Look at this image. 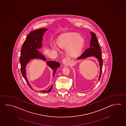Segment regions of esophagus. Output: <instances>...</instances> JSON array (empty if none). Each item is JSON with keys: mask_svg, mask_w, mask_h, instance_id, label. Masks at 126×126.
<instances>
[{"mask_svg": "<svg viewBox=\"0 0 126 126\" xmlns=\"http://www.w3.org/2000/svg\"><path fill=\"white\" fill-rule=\"evenodd\" d=\"M69 61V60L68 58H64V59L63 60H62V63H63V64H66L68 63Z\"/></svg>", "mask_w": 126, "mask_h": 126, "instance_id": "obj_1", "label": "esophagus"}]
</instances>
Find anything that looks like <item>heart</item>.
<instances>
[{
	"label": "heart",
	"mask_w": 126,
	"mask_h": 126,
	"mask_svg": "<svg viewBox=\"0 0 126 126\" xmlns=\"http://www.w3.org/2000/svg\"><path fill=\"white\" fill-rule=\"evenodd\" d=\"M58 46L62 48H66V52L71 56L76 55L80 52L84 43L82 36L76 33H69L60 37L57 41ZM54 49L57 48L53 47Z\"/></svg>",
	"instance_id": "1"
}]
</instances>
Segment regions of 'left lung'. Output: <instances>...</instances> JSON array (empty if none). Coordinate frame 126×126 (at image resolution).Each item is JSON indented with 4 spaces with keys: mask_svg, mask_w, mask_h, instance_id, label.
<instances>
[{
    "mask_svg": "<svg viewBox=\"0 0 126 126\" xmlns=\"http://www.w3.org/2000/svg\"><path fill=\"white\" fill-rule=\"evenodd\" d=\"M91 34L92 38L90 41L89 48L85 50L84 52L79 57L77 58V60H82L90 57H94L96 58L98 60L100 66V73L98 78V80H99L101 76L103 62L102 59L101 51L95 34L92 32H91Z\"/></svg>",
    "mask_w": 126,
    "mask_h": 126,
    "instance_id": "8db88e82",
    "label": "left lung"
}]
</instances>
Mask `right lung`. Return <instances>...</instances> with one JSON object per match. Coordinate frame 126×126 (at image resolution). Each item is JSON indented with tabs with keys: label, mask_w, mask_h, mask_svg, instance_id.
Returning <instances> with one entry per match:
<instances>
[{
	"label": "right lung",
	"mask_w": 126,
	"mask_h": 126,
	"mask_svg": "<svg viewBox=\"0 0 126 126\" xmlns=\"http://www.w3.org/2000/svg\"><path fill=\"white\" fill-rule=\"evenodd\" d=\"M48 30L47 28H41L33 31L28 34L25 41L23 43L21 50V55L19 59L21 64V71L24 79L28 85L32 90H34L30 84L26 74V66L33 59H40L46 61L45 57L38 49L42 47L43 36L44 33ZM47 64L50 68L54 70L53 77L55 73V71L60 67V63L55 61H47ZM52 88V85L49 89L42 90L39 92L42 93H48L50 92Z\"/></svg>",
	"instance_id": "add662e5"
}]
</instances>
